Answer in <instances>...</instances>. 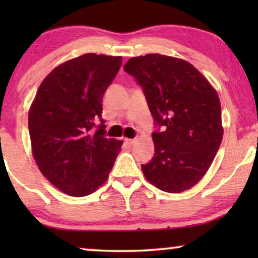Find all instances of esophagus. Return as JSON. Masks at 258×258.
<instances>
[{"mask_svg":"<svg viewBox=\"0 0 258 258\" xmlns=\"http://www.w3.org/2000/svg\"><path fill=\"white\" fill-rule=\"evenodd\" d=\"M125 143L128 144L129 147H132V146H134V144L136 143V140L135 139H125Z\"/></svg>","mask_w":258,"mask_h":258,"instance_id":"1","label":"esophagus"}]
</instances>
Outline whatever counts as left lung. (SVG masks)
<instances>
[{"label":"left lung","instance_id":"8db88e82","mask_svg":"<svg viewBox=\"0 0 258 258\" xmlns=\"http://www.w3.org/2000/svg\"><path fill=\"white\" fill-rule=\"evenodd\" d=\"M123 69L142 88L157 126L154 157L141 165L144 176L162 191L190 189L206 175L223 137L216 90L195 67L170 56L133 57Z\"/></svg>","mask_w":258,"mask_h":258}]
</instances>
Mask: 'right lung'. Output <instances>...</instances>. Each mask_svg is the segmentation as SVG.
I'll return each instance as SVG.
<instances>
[{
    "mask_svg": "<svg viewBox=\"0 0 258 258\" xmlns=\"http://www.w3.org/2000/svg\"><path fill=\"white\" fill-rule=\"evenodd\" d=\"M121 56L86 54L43 80L29 110L33 155L42 175L67 195L82 197L107 181L121 141L105 137L102 100Z\"/></svg>",
    "mask_w": 258,
    "mask_h": 258,
    "instance_id": "obj_1",
    "label": "right lung"
}]
</instances>
